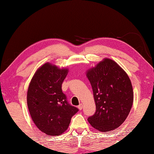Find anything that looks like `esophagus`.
I'll return each instance as SVG.
<instances>
[{
	"instance_id": "34e87169",
	"label": "esophagus",
	"mask_w": 154,
	"mask_h": 154,
	"mask_svg": "<svg viewBox=\"0 0 154 154\" xmlns=\"http://www.w3.org/2000/svg\"><path fill=\"white\" fill-rule=\"evenodd\" d=\"M78 108L79 109V110H82L83 109V104H80L79 106H78Z\"/></svg>"
}]
</instances>
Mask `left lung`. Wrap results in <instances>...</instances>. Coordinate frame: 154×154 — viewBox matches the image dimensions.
I'll use <instances>...</instances> for the list:
<instances>
[{
  "label": "left lung",
  "instance_id": "8db88e82",
  "mask_svg": "<svg viewBox=\"0 0 154 154\" xmlns=\"http://www.w3.org/2000/svg\"><path fill=\"white\" fill-rule=\"evenodd\" d=\"M93 90L96 112L88 119L102 132L115 129L123 123L132 107L133 91L127 74L108 58L87 72Z\"/></svg>",
  "mask_w": 154,
  "mask_h": 154
}]
</instances>
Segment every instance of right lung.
<instances>
[{"mask_svg":"<svg viewBox=\"0 0 154 154\" xmlns=\"http://www.w3.org/2000/svg\"><path fill=\"white\" fill-rule=\"evenodd\" d=\"M68 73L46 63L38 69L29 83L27 102L31 117L42 132L59 135L69 127L72 116L79 109L69 104L62 91V84Z\"/></svg>","mask_w":154,"mask_h":154,"instance_id":"right-lung-1","label":"right lung"}]
</instances>
